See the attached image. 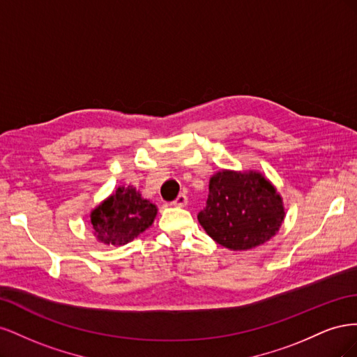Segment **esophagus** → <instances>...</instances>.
<instances>
[{"label":"esophagus","mask_w":357,"mask_h":357,"mask_svg":"<svg viewBox=\"0 0 357 357\" xmlns=\"http://www.w3.org/2000/svg\"><path fill=\"white\" fill-rule=\"evenodd\" d=\"M172 205H174V207H186L188 197L185 195V193H181V195H178L174 201H172Z\"/></svg>","instance_id":"1"}]
</instances>
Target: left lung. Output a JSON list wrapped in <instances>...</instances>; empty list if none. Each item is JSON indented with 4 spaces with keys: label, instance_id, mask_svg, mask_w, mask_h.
<instances>
[{
    "label": "left lung",
    "instance_id": "left-lung-1",
    "mask_svg": "<svg viewBox=\"0 0 357 357\" xmlns=\"http://www.w3.org/2000/svg\"><path fill=\"white\" fill-rule=\"evenodd\" d=\"M207 205L198 220L229 250H248L271 240L284 220L283 199L261 172L222 169L210 178Z\"/></svg>",
    "mask_w": 357,
    "mask_h": 357
}]
</instances>
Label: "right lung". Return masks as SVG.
I'll return each instance as SVG.
<instances>
[{
	"mask_svg": "<svg viewBox=\"0 0 357 357\" xmlns=\"http://www.w3.org/2000/svg\"><path fill=\"white\" fill-rule=\"evenodd\" d=\"M156 213V205L144 199L134 186H121L92 210L91 228L98 241L125 245L152 226Z\"/></svg>",
	"mask_w": 357,
	"mask_h": 357,
	"instance_id": "1",
	"label": "right lung"
}]
</instances>
